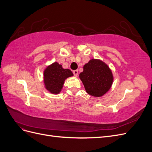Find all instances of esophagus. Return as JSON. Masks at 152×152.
Here are the masks:
<instances>
[{
    "label": "esophagus",
    "mask_w": 152,
    "mask_h": 152,
    "mask_svg": "<svg viewBox=\"0 0 152 152\" xmlns=\"http://www.w3.org/2000/svg\"><path fill=\"white\" fill-rule=\"evenodd\" d=\"M73 74H74V75H75V77H77V76L78 75V70H76L73 71Z\"/></svg>",
    "instance_id": "esophagus-1"
}]
</instances>
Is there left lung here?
<instances>
[{
    "mask_svg": "<svg viewBox=\"0 0 152 152\" xmlns=\"http://www.w3.org/2000/svg\"><path fill=\"white\" fill-rule=\"evenodd\" d=\"M83 68L79 77L87 93L101 97L107 93L113 84V77L107 64L100 59H92Z\"/></svg>",
    "mask_w": 152,
    "mask_h": 152,
    "instance_id": "left-lung-1",
    "label": "left lung"
}]
</instances>
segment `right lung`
Listing matches in <instances>:
<instances>
[{"label":"right lung","mask_w":152,"mask_h":152,"mask_svg":"<svg viewBox=\"0 0 152 152\" xmlns=\"http://www.w3.org/2000/svg\"><path fill=\"white\" fill-rule=\"evenodd\" d=\"M73 75L70 70L64 69L61 65L54 62L44 71V82L45 89L52 94H59L63 88L65 79Z\"/></svg>","instance_id":"add662e5"}]
</instances>
